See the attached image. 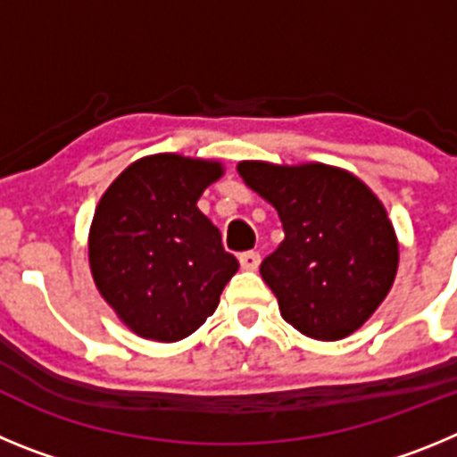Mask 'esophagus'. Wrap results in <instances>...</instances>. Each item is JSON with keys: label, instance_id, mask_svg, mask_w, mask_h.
<instances>
[{"label": "esophagus", "instance_id": "34e87169", "mask_svg": "<svg viewBox=\"0 0 457 457\" xmlns=\"http://www.w3.org/2000/svg\"><path fill=\"white\" fill-rule=\"evenodd\" d=\"M237 258H240L242 270H258V265H261V253L258 252H245Z\"/></svg>", "mask_w": 457, "mask_h": 457}]
</instances>
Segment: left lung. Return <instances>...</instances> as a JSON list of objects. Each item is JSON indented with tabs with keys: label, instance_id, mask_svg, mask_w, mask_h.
<instances>
[{
	"label": "left lung",
	"instance_id": "1",
	"mask_svg": "<svg viewBox=\"0 0 457 457\" xmlns=\"http://www.w3.org/2000/svg\"><path fill=\"white\" fill-rule=\"evenodd\" d=\"M237 173L284 224V242L261 263L284 320L318 341L357 332L398 270L385 205L357 176L327 164L240 162Z\"/></svg>",
	"mask_w": 457,
	"mask_h": 457
}]
</instances>
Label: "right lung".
Returning a JSON list of instances; mask_svg holds the SVG:
<instances>
[{
    "mask_svg": "<svg viewBox=\"0 0 457 457\" xmlns=\"http://www.w3.org/2000/svg\"><path fill=\"white\" fill-rule=\"evenodd\" d=\"M224 169L212 160L141 157L103 194L88 233V263L116 316L151 341L196 332L237 272L221 233L196 201Z\"/></svg>",
    "mask_w": 457,
    "mask_h": 457,
    "instance_id": "obj_1",
    "label": "right lung"
}]
</instances>
